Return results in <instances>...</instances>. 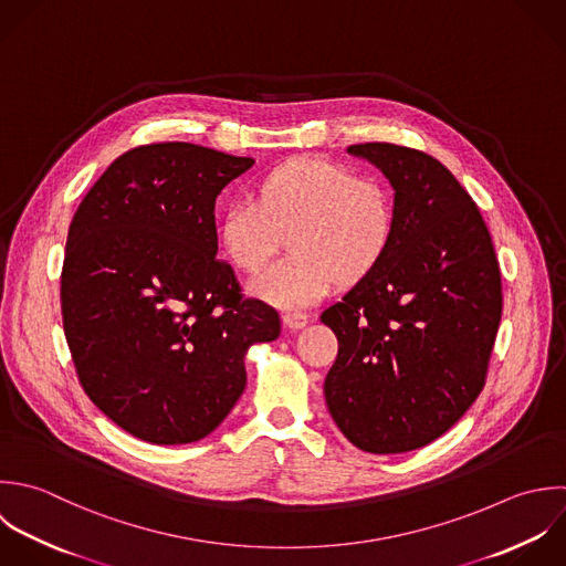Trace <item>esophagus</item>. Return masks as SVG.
I'll use <instances>...</instances> for the list:
<instances>
[{"mask_svg": "<svg viewBox=\"0 0 566 566\" xmlns=\"http://www.w3.org/2000/svg\"><path fill=\"white\" fill-rule=\"evenodd\" d=\"M282 322H284L286 328L300 331V328H304L308 324V317L304 313H300V311H289V313L282 315Z\"/></svg>", "mask_w": 566, "mask_h": 566, "instance_id": "1", "label": "esophagus"}]
</instances>
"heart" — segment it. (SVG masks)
<instances>
[{
	"label": "heart",
	"instance_id": "b5f03b06",
	"mask_svg": "<svg viewBox=\"0 0 566 566\" xmlns=\"http://www.w3.org/2000/svg\"><path fill=\"white\" fill-rule=\"evenodd\" d=\"M388 191L333 160L300 156L271 169L255 198L227 205L220 244L249 273L266 266L291 231L293 249L255 280L249 291L280 308H302L322 300L337 282L366 275L392 235Z\"/></svg>",
	"mask_w": 566,
	"mask_h": 566
}]
</instances>
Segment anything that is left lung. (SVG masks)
Returning a JSON list of instances; mask_svg holds the SVG:
<instances>
[{
    "mask_svg": "<svg viewBox=\"0 0 566 566\" xmlns=\"http://www.w3.org/2000/svg\"><path fill=\"white\" fill-rule=\"evenodd\" d=\"M395 191L379 262L322 322L339 353L324 381L342 434L370 454H401L446 434L476 401L503 313L488 224L452 171L392 143L350 145Z\"/></svg>",
    "mask_w": 566,
    "mask_h": 566,
    "instance_id": "obj_1",
    "label": "left lung"
}]
</instances>
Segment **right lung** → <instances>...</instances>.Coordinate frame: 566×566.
Returning <instances> with one entry per match:
<instances>
[{
  "label": "right lung",
  "mask_w": 566,
  "mask_h": 566,
  "mask_svg": "<svg viewBox=\"0 0 566 566\" xmlns=\"http://www.w3.org/2000/svg\"><path fill=\"white\" fill-rule=\"evenodd\" d=\"M191 143L143 145L92 185L67 229L61 313L90 401L154 446L211 434L247 386L253 344L280 315L242 300L216 260V198L253 167Z\"/></svg>",
  "instance_id": "1"
}]
</instances>
